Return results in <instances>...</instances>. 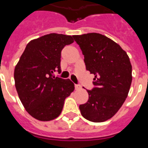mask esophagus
I'll return each instance as SVG.
<instances>
[{"label":"esophagus","instance_id":"obj_1","mask_svg":"<svg viewBox=\"0 0 148 148\" xmlns=\"http://www.w3.org/2000/svg\"><path fill=\"white\" fill-rule=\"evenodd\" d=\"M80 89H81V86L79 84H75V90H80Z\"/></svg>","mask_w":148,"mask_h":148}]
</instances>
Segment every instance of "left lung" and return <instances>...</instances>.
Wrapping results in <instances>:
<instances>
[{
    "mask_svg": "<svg viewBox=\"0 0 148 148\" xmlns=\"http://www.w3.org/2000/svg\"><path fill=\"white\" fill-rule=\"evenodd\" d=\"M84 56L86 69L95 75L89 99L79 109L93 122L111 119L128 97L132 76L128 55L119 45L99 33L73 36Z\"/></svg>",
    "mask_w": 148,
    "mask_h": 148,
    "instance_id": "1",
    "label": "left lung"
}]
</instances>
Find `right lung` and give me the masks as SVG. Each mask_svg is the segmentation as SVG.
Here are the masks:
<instances>
[{
    "instance_id": "1",
    "label": "right lung",
    "mask_w": 148,
    "mask_h": 148,
    "mask_svg": "<svg viewBox=\"0 0 148 148\" xmlns=\"http://www.w3.org/2000/svg\"><path fill=\"white\" fill-rule=\"evenodd\" d=\"M74 42L73 36L50 33L27 44L14 70L15 86L28 113L39 121L55 119L62 111L66 97L74 91L69 79L61 73V53Z\"/></svg>"
}]
</instances>
